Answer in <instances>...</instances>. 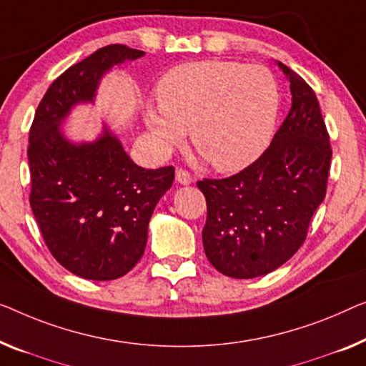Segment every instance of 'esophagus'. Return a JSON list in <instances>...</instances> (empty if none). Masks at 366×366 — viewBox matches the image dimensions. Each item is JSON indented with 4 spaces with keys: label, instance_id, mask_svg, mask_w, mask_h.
<instances>
[{
    "label": "esophagus",
    "instance_id": "34e87169",
    "mask_svg": "<svg viewBox=\"0 0 366 366\" xmlns=\"http://www.w3.org/2000/svg\"><path fill=\"white\" fill-rule=\"evenodd\" d=\"M176 182H179L181 185H189L192 184V176L184 169H177L176 171Z\"/></svg>",
    "mask_w": 366,
    "mask_h": 366
}]
</instances>
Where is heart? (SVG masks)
<instances>
[{
	"label": "heart",
	"mask_w": 366,
	"mask_h": 366,
	"mask_svg": "<svg viewBox=\"0 0 366 366\" xmlns=\"http://www.w3.org/2000/svg\"><path fill=\"white\" fill-rule=\"evenodd\" d=\"M143 118L157 151L190 139L222 172L248 167L268 148L280 114V89L263 65L199 61L177 65L156 86Z\"/></svg>",
	"instance_id": "heart-1"
}]
</instances>
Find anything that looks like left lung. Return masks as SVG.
Returning a JSON list of instances; mask_svg holds the SVG:
<instances>
[{
	"label": "left lung",
	"mask_w": 366,
	"mask_h": 366,
	"mask_svg": "<svg viewBox=\"0 0 366 366\" xmlns=\"http://www.w3.org/2000/svg\"><path fill=\"white\" fill-rule=\"evenodd\" d=\"M276 64L292 103L269 148L235 176L197 182L207 200L205 256L235 280L264 276L292 258L325 197L332 149L317 97L302 77Z\"/></svg>",
	"instance_id": "left-lung-1"
}]
</instances>
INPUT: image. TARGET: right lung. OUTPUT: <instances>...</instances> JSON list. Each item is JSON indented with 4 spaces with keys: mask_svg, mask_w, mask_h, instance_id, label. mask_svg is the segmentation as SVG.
Returning a JSON list of instances; mask_svg holds the SVG:
<instances>
[{
    "mask_svg": "<svg viewBox=\"0 0 366 366\" xmlns=\"http://www.w3.org/2000/svg\"><path fill=\"white\" fill-rule=\"evenodd\" d=\"M143 56L112 44L72 65L49 86L29 131L32 214L54 258L85 280H118L134 268L154 207L174 181L172 166L134 164L107 124L95 141L81 143L64 131L75 107L95 102L113 67Z\"/></svg>",
    "mask_w": 366,
    "mask_h": 366,
    "instance_id": "right-lung-1",
    "label": "right lung"
}]
</instances>
